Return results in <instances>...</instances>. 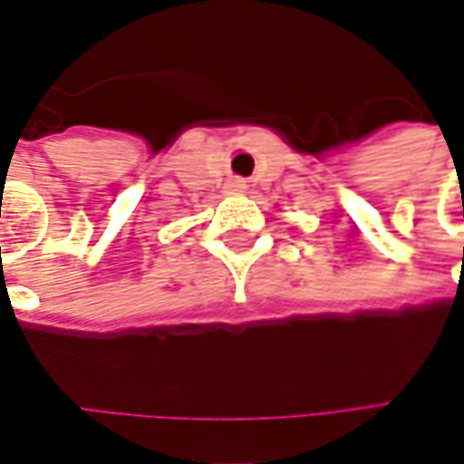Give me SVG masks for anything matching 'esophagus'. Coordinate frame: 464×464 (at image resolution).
<instances>
[{
  "label": "esophagus",
  "mask_w": 464,
  "mask_h": 464,
  "mask_svg": "<svg viewBox=\"0 0 464 464\" xmlns=\"http://www.w3.org/2000/svg\"><path fill=\"white\" fill-rule=\"evenodd\" d=\"M227 188H229L232 193H240L242 188H245V180H240V178H235V180H229V183H227Z\"/></svg>",
  "instance_id": "1"
}]
</instances>
